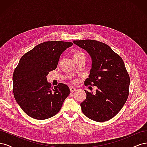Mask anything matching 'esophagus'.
<instances>
[{
	"mask_svg": "<svg viewBox=\"0 0 147 147\" xmlns=\"http://www.w3.org/2000/svg\"><path fill=\"white\" fill-rule=\"evenodd\" d=\"M70 92H74L75 90H76V88H75V87H74V86H70Z\"/></svg>",
	"mask_w": 147,
	"mask_h": 147,
	"instance_id": "34e87169",
	"label": "esophagus"
}]
</instances>
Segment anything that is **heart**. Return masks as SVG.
Wrapping results in <instances>:
<instances>
[{"label":"heart","mask_w":147,"mask_h":147,"mask_svg":"<svg viewBox=\"0 0 147 147\" xmlns=\"http://www.w3.org/2000/svg\"><path fill=\"white\" fill-rule=\"evenodd\" d=\"M80 57H85V55H84L83 53L81 52H77L75 53L73 56V59L75 58H78Z\"/></svg>","instance_id":"obj_1"}]
</instances>
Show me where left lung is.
Listing matches in <instances>:
<instances>
[{
    "label": "left lung",
    "mask_w": 147,
    "mask_h": 147,
    "mask_svg": "<svg viewBox=\"0 0 147 147\" xmlns=\"http://www.w3.org/2000/svg\"><path fill=\"white\" fill-rule=\"evenodd\" d=\"M86 51L92 65L85 85L97 86L93 94L84 90L86 99L80 104L83 114L97 122H104L116 115L129 96L130 78L122 58L109 45L94 40H74Z\"/></svg>",
    "instance_id": "8db88e82"
}]
</instances>
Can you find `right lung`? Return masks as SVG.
<instances>
[{
    "mask_svg": "<svg viewBox=\"0 0 147 147\" xmlns=\"http://www.w3.org/2000/svg\"><path fill=\"white\" fill-rule=\"evenodd\" d=\"M72 45V42H45L21 57L13 75V94L31 118L45 119L55 116L69 95V88L63 83L51 90L47 76L56 69L62 53Z\"/></svg>",
    "mask_w": 147,
    "mask_h": 147,
    "instance_id": "1",
    "label": "right lung"
}]
</instances>
